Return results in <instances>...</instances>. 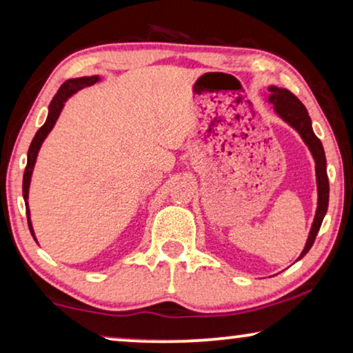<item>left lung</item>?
<instances>
[{
  "mask_svg": "<svg viewBox=\"0 0 353 353\" xmlns=\"http://www.w3.org/2000/svg\"><path fill=\"white\" fill-rule=\"evenodd\" d=\"M269 92H270L269 101L270 103H274V108L277 111V114L299 132L301 139H303L305 145L309 146V150L312 152L315 159L316 186H319V207H316L315 219H314L312 229H310L307 243H305L303 253H301L299 256L303 258L304 254L312 248L316 234L320 231L321 221H323L326 210H328L330 183H328V175H326V157H325L323 146H321V141L316 139L312 130V122H310L307 110H305V106L301 103L298 97L291 94V92L287 89L275 88V85H270Z\"/></svg>",
  "mask_w": 353,
  "mask_h": 353,
  "instance_id": "obj_1",
  "label": "left lung"
}]
</instances>
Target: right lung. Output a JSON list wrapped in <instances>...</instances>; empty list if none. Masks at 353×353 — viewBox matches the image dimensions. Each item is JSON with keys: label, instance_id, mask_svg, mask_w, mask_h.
I'll use <instances>...</instances> for the list:
<instances>
[{"label": "right lung", "instance_id": "obj_1", "mask_svg": "<svg viewBox=\"0 0 353 353\" xmlns=\"http://www.w3.org/2000/svg\"><path fill=\"white\" fill-rule=\"evenodd\" d=\"M97 81H99V76H89V78H78V79H68L65 81V83L60 85V89L57 90V94L54 95L52 101H50L49 105V114H48V119H46L44 125L41 127V129L37 132V135H34V139L32 141V145L28 148V161H27V167H25V173H23V199L25 202H27L28 199V188H30V180H32V172H33V167H34V162H37V156H38V151L41 148V143L44 141L46 137L52 129L55 121H57V117L60 114V111L63 108V103L66 101V99L71 94H74L76 90H81L84 88H88V85L95 84ZM27 205V218H28V228H30V232H32V236L34 237L33 234V228H32V223H30V210H28V203H25Z\"/></svg>", "mask_w": 353, "mask_h": 353}]
</instances>
